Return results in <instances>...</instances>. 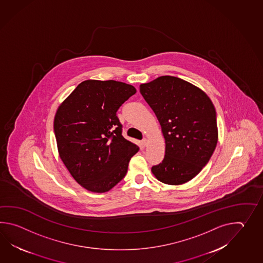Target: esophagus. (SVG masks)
<instances>
[{
  "label": "esophagus",
  "mask_w": 263,
  "mask_h": 263,
  "mask_svg": "<svg viewBox=\"0 0 263 263\" xmlns=\"http://www.w3.org/2000/svg\"><path fill=\"white\" fill-rule=\"evenodd\" d=\"M142 144L145 145V146L147 145V139H146V138H144V139L142 140Z\"/></svg>",
  "instance_id": "obj_1"
}]
</instances>
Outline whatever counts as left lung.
I'll list each match as a JSON object with an SVG mask.
<instances>
[{
  "mask_svg": "<svg viewBox=\"0 0 263 263\" xmlns=\"http://www.w3.org/2000/svg\"><path fill=\"white\" fill-rule=\"evenodd\" d=\"M165 140V155L151 168L158 180L180 185L194 179L213 155L218 141L216 112L207 94L182 79L161 76L140 84Z\"/></svg>",
  "mask_w": 263,
  "mask_h": 263,
  "instance_id": "obj_1",
  "label": "left lung"
}]
</instances>
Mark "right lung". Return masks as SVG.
<instances>
[{
    "label": "right lung",
    "mask_w": 263,
    "mask_h": 263,
    "mask_svg": "<svg viewBox=\"0 0 263 263\" xmlns=\"http://www.w3.org/2000/svg\"><path fill=\"white\" fill-rule=\"evenodd\" d=\"M136 93L114 80H86L56 111L53 129L59 156L79 184L93 193L111 190L123 179L138 145L122 136L118 108Z\"/></svg>",
    "instance_id": "1"
}]
</instances>
